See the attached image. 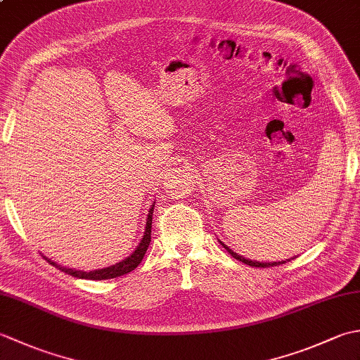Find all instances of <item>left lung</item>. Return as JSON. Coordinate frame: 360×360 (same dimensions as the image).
Instances as JSON below:
<instances>
[{"label": "left lung", "instance_id": "1", "mask_svg": "<svg viewBox=\"0 0 360 360\" xmlns=\"http://www.w3.org/2000/svg\"><path fill=\"white\" fill-rule=\"evenodd\" d=\"M219 243H221V246H223L233 258L240 259V262L246 263V264H249V266H252V267H272V266L285 264L286 262H290V259H292V258H289V259H281V262H269V263H267V262H255V259H249V258H244L243 255H238V254H236V252H233L231 248H227L223 241H219Z\"/></svg>", "mask_w": 360, "mask_h": 360}]
</instances>
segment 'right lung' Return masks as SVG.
<instances>
[{"mask_svg":"<svg viewBox=\"0 0 360 360\" xmlns=\"http://www.w3.org/2000/svg\"><path fill=\"white\" fill-rule=\"evenodd\" d=\"M153 210H155V202L148 210V215H147V224H145V232L143 236L141 238V243L137 244L136 249L129 254L127 258L122 259V262L108 266V267H103V269H96V271H77V269H70V267H65L62 264H57L56 262H52L48 257H44L51 264H53L57 267V269L63 271L66 274L72 275V277H77V278H86V280H108V278H116L120 277V275H125L128 272L134 271L139 263L142 262V258L145 255V252H147L148 246H150V241H151V221H153Z\"/></svg>","mask_w":360,"mask_h":360,"instance_id":"right-lung-1","label":"right lung"}]
</instances>
